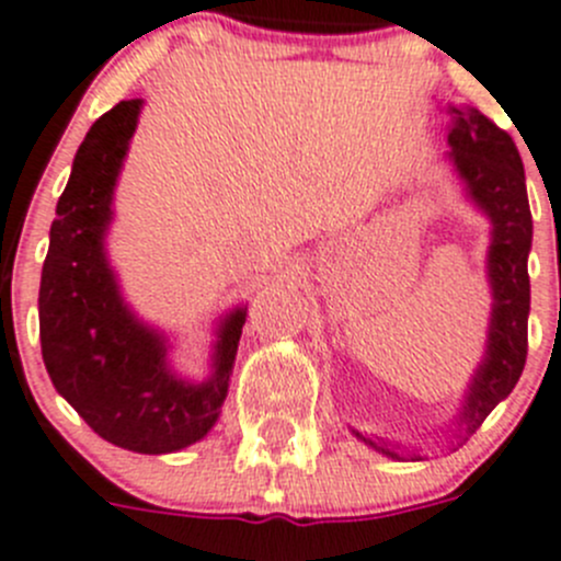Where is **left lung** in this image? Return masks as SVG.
Wrapping results in <instances>:
<instances>
[{"label":"left lung","instance_id":"left-lung-1","mask_svg":"<svg viewBox=\"0 0 561 561\" xmlns=\"http://www.w3.org/2000/svg\"><path fill=\"white\" fill-rule=\"evenodd\" d=\"M448 129L451 160L468 185L470 198L493 221L490 243V285H493V321L486 357L479 365L465 399V432L473 434L484 417L515 390L528 354V249H531V209L526 176L515 140L476 107L457 110ZM374 446V443H370ZM379 451L396 454L376 446Z\"/></svg>","mask_w":561,"mask_h":561}]
</instances>
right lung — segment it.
<instances>
[{
    "instance_id": "add662e5",
    "label": "right lung",
    "mask_w": 561,
    "mask_h": 561,
    "mask_svg": "<svg viewBox=\"0 0 561 561\" xmlns=\"http://www.w3.org/2000/svg\"><path fill=\"white\" fill-rule=\"evenodd\" d=\"M138 113L140 99L118 102L77 149L41 274V354L51 385L99 437L127 451L171 454L218 421L245 310L221 323L213 379L185 385L165 365L160 334L138 323L118 296L104 229Z\"/></svg>"
}]
</instances>
